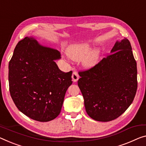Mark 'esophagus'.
Here are the masks:
<instances>
[{
	"label": "esophagus",
	"mask_w": 146,
	"mask_h": 146,
	"mask_svg": "<svg viewBox=\"0 0 146 146\" xmlns=\"http://www.w3.org/2000/svg\"><path fill=\"white\" fill-rule=\"evenodd\" d=\"M79 77H80L79 74H78L77 72L74 71L72 75V81H73V82H77V81L78 80V79H79Z\"/></svg>",
	"instance_id": "obj_1"
}]
</instances>
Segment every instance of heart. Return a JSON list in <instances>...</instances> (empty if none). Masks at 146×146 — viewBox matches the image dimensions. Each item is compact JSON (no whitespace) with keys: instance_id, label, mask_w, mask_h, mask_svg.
I'll return each instance as SVG.
<instances>
[{"instance_id":"obj_1","label":"heart","mask_w":146,"mask_h":146,"mask_svg":"<svg viewBox=\"0 0 146 146\" xmlns=\"http://www.w3.org/2000/svg\"><path fill=\"white\" fill-rule=\"evenodd\" d=\"M92 46L88 43H84L71 46L67 51V54L72 60L80 61L86 68H91L98 62L100 57V50L98 48L92 50Z\"/></svg>"}]
</instances>
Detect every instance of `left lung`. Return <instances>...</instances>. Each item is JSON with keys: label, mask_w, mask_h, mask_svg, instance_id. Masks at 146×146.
Wrapping results in <instances>:
<instances>
[{"label": "left lung", "mask_w": 146, "mask_h": 146, "mask_svg": "<svg viewBox=\"0 0 146 146\" xmlns=\"http://www.w3.org/2000/svg\"><path fill=\"white\" fill-rule=\"evenodd\" d=\"M78 85L89 116L110 121L123 114L137 90V67L129 40L116 42L108 55L89 70L79 72Z\"/></svg>", "instance_id": "left-lung-1"}]
</instances>
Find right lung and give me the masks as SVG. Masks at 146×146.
<instances>
[{
  "label": "right lung",
  "instance_id": "1",
  "mask_svg": "<svg viewBox=\"0 0 146 146\" xmlns=\"http://www.w3.org/2000/svg\"><path fill=\"white\" fill-rule=\"evenodd\" d=\"M59 51L25 37L15 46L9 62L11 97L20 111L33 119L50 121L59 115L64 96L72 84V71L59 70Z\"/></svg>",
  "mask_w": 146,
  "mask_h": 146
}]
</instances>
